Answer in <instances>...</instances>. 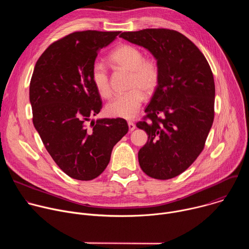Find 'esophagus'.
<instances>
[{
  "label": "esophagus",
  "instance_id": "obj_1",
  "mask_svg": "<svg viewBox=\"0 0 249 249\" xmlns=\"http://www.w3.org/2000/svg\"><path fill=\"white\" fill-rule=\"evenodd\" d=\"M128 127H129V130H130V131H134L135 128H136V125H135L133 122L129 121V122H128Z\"/></svg>",
  "mask_w": 249,
  "mask_h": 249
}]
</instances>
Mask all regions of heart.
I'll use <instances>...</instances> for the list:
<instances>
[{
  "label": "heart",
  "mask_w": 249,
  "mask_h": 249,
  "mask_svg": "<svg viewBox=\"0 0 249 249\" xmlns=\"http://www.w3.org/2000/svg\"><path fill=\"white\" fill-rule=\"evenodd\" d=\"M110 61L131 73L129 89L131 90L116 95L106 104L105 112L111 117L132 119L139 111L144 100V93L151 94L158 87L160 71L157 64L145 60L140 49L132 45H121L110 55ZM90 79L96 91L102 97L110 95L108 71L100 61L92 64Z\"/></svg>",
  "instance_id": "heart-1"
}]
</instances>
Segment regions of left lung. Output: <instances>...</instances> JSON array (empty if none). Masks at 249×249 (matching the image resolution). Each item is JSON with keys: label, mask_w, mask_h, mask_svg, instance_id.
I'll return each mask as SVG.
<instances>
[{"label": "left lung", "mask_w": 249, "mask_h": 249, "mask_svg": "<svg viewBox=\"0 0 249 249\" xmlns=\"http://www.w3.org/2000/svg\"><path fill=\"white\" fill-rule=\"evenodd\" d=\"M120 37L147 49L160 71L158 87L145 109L150 120L137 123L149 136L138 153L140 166L153 178H173L203 151L214 121L211 68L197 46L175 30L148 28L122 32Z\"/></svg>", "instance_id": "obj_1"}]
</instances>
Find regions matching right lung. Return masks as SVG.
Instances as JSON below:
<instances>
[{
    "instance_id": "right-lung-1",
    "label": "right lung",
    "mask_w": 249,
    "mask_h": 249,
    "mask_svg": "<svg viewBox=\"0 0 249 249\" xmlns=\"http://www.w3.org/2000/svg\"><path fill=\"white\" fill-rule=\"evenodd\" d=\"M120 31L71 33L51 44L35 64L29 86L33 125L57 165L70 177L91 180L107 166L128 132L122 118L86 123L101 109L90 79L98 52Z\"/></svg>"
}]
</instances>
